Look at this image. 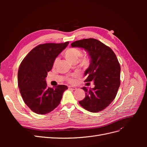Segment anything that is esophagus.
<instances>
[{"label": "esophagus", "mask_w": 147, "mask_h": 147, "mask_svg": "<svg viewBox=\"0 0 147 147\" xmlns=\"http://www.w3.org/2000/svg\"><path fill=\"white\" fill-rule=\"evenodd\" d=\"M69 88L70 89V90H76V89H77L76 87L72 86H69Z\"/></svg>", "instance_id": "1"}]
</instances>
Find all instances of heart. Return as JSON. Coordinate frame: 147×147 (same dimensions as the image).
Here are the masks:
<instances>
[{
	"mask_svg": "<svg viewBox=\"0 0 147 147\" xmlns=\"http://www.w3.org/2000/svg\"><path fill=\"white\" fill-rule=\"evenodd\" d=\"M82 53L80 49L77 48L72 47L69 48L67 50H65V51L64 52V56L70 63L75 64L77 63L80 57L82 56ZM78 62L82 65L84 67H87L90 64V59L87 57H82L78 61ZM69 82H73L74 78H69Z\"/></svg>",
	"mask_w": 147,
	"mask_h": 147,
	"instance_id": "obj_1",
	"label": "heart"
}]
</instances>
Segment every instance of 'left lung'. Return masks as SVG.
<instances>
[{"instance_id":"8db88e82","label":"left lung","mask_w":147,"mask_h":147,"mask_svg":"<svg viewBox=\"0 0 147 147\" xmlns=\"http://www.w3.org/2000/svg\"><path fill=\"white\" fill-rule=\"evenodd\" d=\"M71 46L88 51L91 64L84 72L87 76L84 82L88 86L92 81L95 85L90 90L82 88L85 97L79 104L90 112H100L112 103L120 86L121 67L116 55L110 47L92 38L75 41Z\"/></svg>"}]
</instances>
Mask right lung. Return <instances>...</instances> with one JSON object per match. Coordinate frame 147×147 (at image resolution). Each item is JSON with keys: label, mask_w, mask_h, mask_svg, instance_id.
Listing matches in <instances>:
<instances>
[{"label": "right lung", "mask_w": 147, "mask_h": 147, "mask_svg": "<svg viewBox=\"0 0 147 147\" xmlns=\"http://www.w3.org/2000/svg\"><path fill=\"white\" fill-rule=\"evenodd\" d=\"M69 43L40 44L21 62L18 72L20 92L24 103L35 113L44 115L53 111L60 104L63 92L68 89L63 84L48 88L45 78L56 57Z\"/></svg>", "instance_id": "add662e5"}]
</instances>
